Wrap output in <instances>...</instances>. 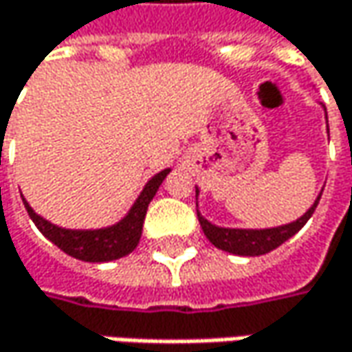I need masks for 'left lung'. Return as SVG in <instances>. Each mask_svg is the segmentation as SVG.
<instances>
[{
	"instance_id": "obj_1",
	"label": "left lung",
	"mask_w": 352,
	"mask_h": 352,
	"mask_svg": "<svg viewBox=\"0 0 352 352\" xmlns=\"http://www.w3.org/2000/svg\"><path fill=\"white\" fill-rule=\"evenodd\" d=\"M195 193L199 195V189H195ZM322 195V193H320ZM320 195L316 197V201L310 206V209L304 213L302 217H298L292 223L286 226H278V228H266V230H238V228H219L208 221L199 211V223L201 230L215 248L236 254V256H262L268 254L272 250H276L278 245H282L286 240H290L294 234H298L304 228V223L312 217L314 209L320 201Z\"/></svg>"
}]
</instances>
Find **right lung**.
I'll return each mask as SVG.
<instances>
[{"instance_id": "add662e5", "label": "right lung", "mask_w": 352, "mask_h": 352, "mask_svg": "<svg viewBox=\"0 0 352 352\" xmlns=\"http://www.w3.org/2000/svg\"><path fill=\"white\" fill-rule=\"evenodd\" d=\"M169 171L171 169H163L161 173L151 177L141 191V195L133 204V208L129 209V213L118 223L109 226V228H100V230L58 228V226L50 223L48 219H44L42 215H38L23 197L21 199L28 209V215L36 223V228L62 252H66L68 256L82 260V262H111V260H118V258L131 254L139 245L146 208H148L151 199L155 197L163 179L169 175Z\"/></svg>"}]
</instances>
